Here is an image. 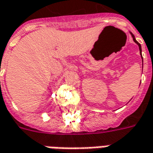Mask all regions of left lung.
Returning a JSON list of instances; mask_svg holds the SVG:
<instances>
[{
    "instance_id": "1",
    "label": "left lung",
    "mask_w": 153,
    "mask_h": 153,
    "mask_svg": "<svg viewBox=\"0 0 153 153\" xmlns=\"http://www.w3.org/2000/svg\"><path fill=\"white\" fill-rule=\"evenodd\" d=\"M131 33L132 37H133V39H134V42H136V43H137V44H138V47H139V51H140V55H141V56H142V54H141V52H142L141 45H140V43H138V42H137V41H136V39H135V38H134V34H133V33ZM142 59H143V57H142Z\"/></svg>"
}]
</instances>
